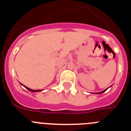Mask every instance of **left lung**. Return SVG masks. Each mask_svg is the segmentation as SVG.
<instances>
[{
    "mask_svg": "<svg viewBox=\"0 0 131 131\" xmlns=\"http://www.w3.org/2000/svg\"><path fill=\"white\" fill-rule=\"evenodd\" d=\"M111 86H110V87H111ZM110 87H108V88H107V89H105L104 91H102V92H96V93H94V94H102V93H103V92H105V91H106V90H107V89H109V88H110Z\"/></svg>",
    "mask_w": 131,
    "mask_h": 131,
    "instance_id": "8db88e82",
    "label": "left lung"
}]
</instances>
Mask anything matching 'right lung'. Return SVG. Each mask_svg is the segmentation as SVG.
<instances>
[{"label": "right lung", "mask_w": 131, "mask_h": 131, "mask_svg": "<svg viewBox=\"0 0 131 131\" xmlns=\"http://www.w3.org/2000/svg\"><path fill=\"white\" fill-rule=\"evenodd\" d=\"M20 84H21V85H23V86H24V87L25 88V89H27V90H29V91H31V92H40V91H42V90H33V89H29V88L27 87L26 86H25V85L22 84H21V83H20Z\"/></svg>", "instance_id": "right-lung-1"}]
</instances>
